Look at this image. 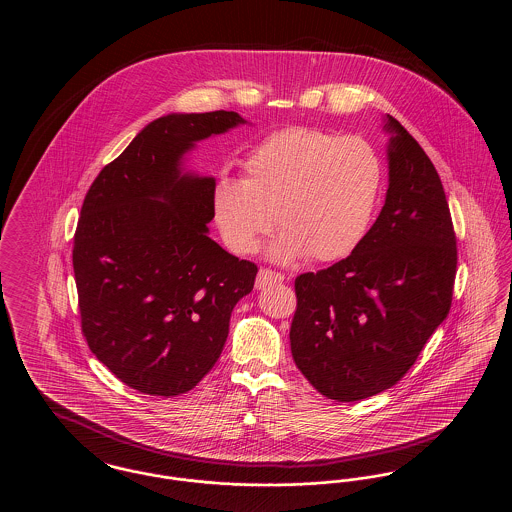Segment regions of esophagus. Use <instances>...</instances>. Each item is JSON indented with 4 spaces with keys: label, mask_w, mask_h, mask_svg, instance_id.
Returning a JSON list of instances; mask_svg holds the SVG:
<instances>
[{
    "label": "esophagus",
    "mask_w": 512,
    "mask_h": 512,
    "mask_svg": "<svg viewBox=\"0 0 512 512\" xmlns=\"http://www.w3.org/2000/svg\"><path fill=\"white\" fill-rule=\"evenodd\" d=\"M280 282H284V274H280L276 270H270V268H261L259 274H257V280H255V288L263 290L267 286L280 284Z\"/></svg>",
    "instance_id": "esophagus-1"
}]
</instances>
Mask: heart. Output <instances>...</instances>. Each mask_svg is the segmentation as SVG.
Wrapping results in <instances>:
<instances>
[{
    "mask_svg": "<svg viewBox=\"0 0 512 512\" xmlns=\"http://www.w3.org/2000/svg\"><path fill=\"white\" fill-rule=\"evenodd\" d=\"M244 178L222 176L211 197L224 244L249 255L274 224L282 261L332 263L363 244L382 192V161L361 138L292 126L267 136L242 163Z\"/></svg>",
    "mask_w": 512,
    "mask_h": 512,
    "instance_id": "b5f03b06",
    "label": "heart"
}]
</instances>
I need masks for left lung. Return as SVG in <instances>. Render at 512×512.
<instances>
[{"instance_id":"1","label":"left lung","mask_w":512,"mask_h":512,"mask_svg":"<svg viewBox=\"0 0 512 512\" xmlns=\"http://www.w3.org/2000/svg\"><path fill=\"white\" fill-rule=\"evenodd\" d=\"M390 188L349 257L295 278L293 361L328 399L395 386L449 315L457 236L430 157L388 115Z\"/></svg>"}]
</instances>
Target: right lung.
<instances>
[{
    "instance_id": "1",
    "label": "right lung",
    "mask_w": 512,
    "mask_h": 512,
    "mask_svg": "<svg viewBox=\"0 0 512 512\" xmlns=\"http://www.w3.org/2000/svg\"><path fill=\"white\" fill-rule=\"evenodd\" d=\"M242 122L234 111L149 122L84 197L73 245L82 334L132 390L195 388L253 290L257 265L207 236L215 180L180 172L195 142Z\"/></svg>"
}]
</instances>
